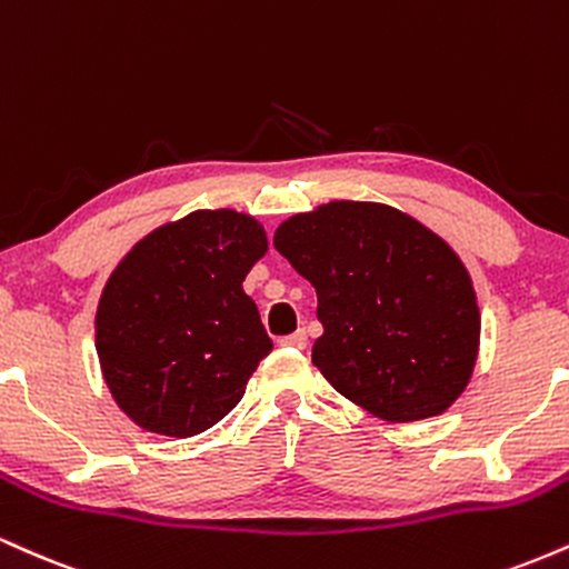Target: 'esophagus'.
<instances>
[{
    "instance_id": "esophagus-1",
    "label": "esophagus",
    "mask_w": 569,
    "mask_h": 569,
    "mask_svg": "<svg viewBox=\"0 0 569 569\" xmlns=\"http://www.w3.org/2000/svg\"><path fill=\"white\" fill-rule=\"evenodd\" d=\"M280 345H283V348L305 350L307 348V335H305L302 329H299V331H293V335H289V337H280Z\"/></svg>"
}]
</instances>
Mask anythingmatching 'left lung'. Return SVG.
Masks as SVG:
<instances>
[{
	"label": "left lung",
	"mask_w": 569,
	"mask_h": 569,
	"mask_svg": "<svg viewBox=\"0 0 569 569\" xmlns=\"http://www.w3.org/2000/svg\"><path fill=\"white\" fill-rule=\"evenodd\" d=\"M276 248L318 293L312 363L385 422L441 415L471 382L481 316L471 272L430 227L385 202L293 213Z\"/></svg>",
	"instance_id": "8db88e82"
}]
</instances>
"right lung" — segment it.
<instances>
[{"instance_id":"obj_1","label":"right lung","mask_w":569,"mask_h":569,"mask_svg":"<svg viewBox=\"0 0 569 569\" xmlns=\"http://www.w3.org/2000/svg\"><path fill=\"white\" fill-rule=\"evenodd\" d=\"M267 246L251 213L200 208L143 234L114 267L96 352L114 403L141 430L189 439L238 407L272 350L243 291Z\"/></svg>"}]
</instances>
